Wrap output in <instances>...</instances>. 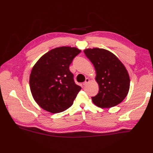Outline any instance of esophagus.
<instances>
[{
    "mask_svg": "<svg viewBox=\"0 0 153 153\" xmlns=\"http://www.w3.org/2000/svg\"><path fill=\"white\" fill-rule=\"evenodd\" d=\"M89 82H90V79H89V78H86L85 81V82H84V83H83V85H87V84H88V83H89Z\"/></svg>",
    "mask_w": 153,
    "mask_h": 153,
    "instance_id": "34e87169",
    "label": "esophagus"
}]
</instances>
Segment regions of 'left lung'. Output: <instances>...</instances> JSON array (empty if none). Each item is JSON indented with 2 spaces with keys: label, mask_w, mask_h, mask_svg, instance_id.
Returning a JSON list of instances; mask_svg holds the SVG:
<instances>
[{
  "label": "left lung",
  "mask_w": 153,
  "mask_h": 153,
  "mask_svg": "<svg viewBox=\"0 0 153 153\" xmlns=\"http://www.w3.org/2000/svg\"><path fill=\"white\" fill-rule=\"evenodd\" d=\"M95 67V80L99 93L91 97L93 103L100 108L118 105L129 92L130 79L124 65L116 55L104 48H86L83 51Z\"/></svg>",
  "instance_id": "8db88e82"
}]
</instances>
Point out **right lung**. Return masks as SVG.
<instances>
[{"label":"right lung","instance_id":"add662e5","mask_svg":"<svg viewBox=\"0 0 153 153\" xmlns=\"http://www.w3.org/2000/svg\"><path fill=\"white\" fill-rule=\"evenodd\" d=\"M81 52L76 47L53 48L38 60L31 71L30 90L41 108L51 113L69 108L82 89L76 85L69 66Z\"/></svg>","mask_w":153,"mask_h":153}]
</instances>
